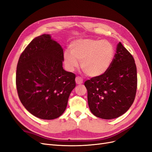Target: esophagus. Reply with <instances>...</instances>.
I'll list each match as a JSON object with an SVG mask.
<instances>
[{"mask_svg":"<svg viewBox=\"0 0 152 152\" xmlns=\"http://www.w3.org/2000/svg\"><path fill=\"white\" fill-rule=\"evenodd\" d=\"M75 82L77 84H81L83 83V80H82L80 77H77L75 79Z\"/></svg>","mask_w":152,"mask_h":152,"instance_id":"34e87169","label":"esophagus"}]
</instances>
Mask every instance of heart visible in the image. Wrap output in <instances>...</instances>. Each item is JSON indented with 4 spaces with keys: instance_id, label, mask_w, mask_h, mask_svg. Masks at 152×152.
Listing matches in <instances>:
<instances>
[{
    "instance_id": "heart-1",
    "label": "heart",
    "mask_w": 152,
    "mask_h": 152,
    "mask_svg": "<svg viewBox=\"0 0 152 152\" xmlns=\"http://www.w3.org/2000/svg\"><path fill=\"white\" fill-rule=\"evenodd\" d=\"M70 52L65 50L63 59L68 70L73 72L79 66L89 77L102 76L111 66L115 56L112 43L106 40L80 39L70 45Z\"/></svg>"
}]
</instances>
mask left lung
Masks as SVG:
<instances>
[{"label": "left lung", "mask_w": 152, "mask_h": 152, "mask_svg": "<svg viewBox=\"0 0 152 152\" xmlns=\"http://www.w3.org/2000/svg\"><path fill=\"white\" fill-rule=\"evenodd\" d=\"M84 86L89 109L96 117L115 118L129 109L136 93L137 70L134 58L121 42L108 70L87 80Z\"/></svg>", "instance_id": "1"}]
</instances>
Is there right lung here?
I'll return each instance as SVG.
<instances>
[{"label":"right lung","mask_w":152,"mask_h":152,"mask_svg":"<svg viewBox=\"0 0 152 152\" xmlns=\"http://www.w3.org/2000/svg\"><path fill=\"white\" fill-rule=\"evenodd\" d=\"M61 45L44 34L31 40L18 60L16 83L21 103L44 120L60 117L75 88V75L63 68Z\"/></svg>","instance_id":"add662e5"}]
</instances>
